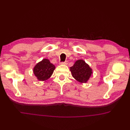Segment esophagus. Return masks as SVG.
Returning <instances> with one entry per match:
<instances>
[{
	"label": "esophagus",
	"instance_id": "1",
	"mask_svg": "<svg viewBox=\"0 0 130 130\" xmlns=\"http://www.w3.org/2000/svg\"><path fill=\"white\" fill-rule=\"evenodd\" d=\"M60 64H64V65H67L68 64V61H65L63 62H60Z\"/></svg>",
	"mask_w": 130,
	"mask_h": 130
}]
</instances>
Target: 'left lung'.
<instances>
[{
    "mask_svg": "<svg viewBox=\"0 0 130 130\" xmlns=\"http://www.w3.org/2000/svg\"><path fill=\"white\" fill-rule=\"evenodd\" d=\"M72 77L80 83H86L92 73V70L82 59L77 60L72 67H70Z\"/></svg>",
    "mask_w": 130,
    "mask_h": 130,
    "instance_id": "left-lung-1",
    "label": "left lung"
}]
</instances>
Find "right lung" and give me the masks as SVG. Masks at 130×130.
<instances>
[{
	"mask_svg": "<svg viewBox=\"0 0 130 130\" xmlns=\"http://www.w3.org/2000/svg\"><path fill=\"white\" fill-rule=\"evenodd\" d=\"M55 66L48 59H43L38 62L33 68V73L37 79L41 81L50 78L55 70Z\"/></svg>",
	"mask_w": 130,
	"mask_h": 130,
	"instance_id": "add662e5",
	"label": "right lung"
}]
</instances>
